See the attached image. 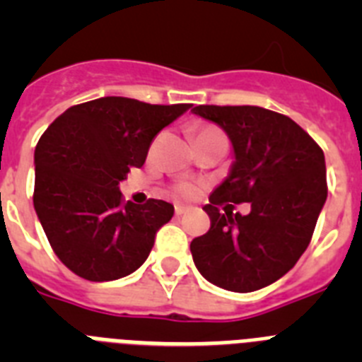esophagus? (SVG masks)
I'll use <instances>...</instances> for the list:
<instances>
[{
	"label": "esophagus",
	"mask_w": 362,
	"mask_h": 362,
	"mask_svg": "<svg viewBox=\"0 0 362 362\" xmlns=\"http://www.w3.org/2000/svg\"><path fill=\"white\" fill-rule=\"evenodd\" d=\"M188 212V206H185V204H175V216H183V214Z\"/></svg>",
	"instance_id": "esophagus-1"
}]
</instances>
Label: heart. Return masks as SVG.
I'll list each match as a JSON object with an SVG mask.
<instances>
[{
	"instance_id": "1",
	"label": "heart",
	"mask_w": 362,
	"mask_h": 362,
	"mask_svg": "<svg viewBox=\"0 0 362 362\" xmlns=\"http://www.w3.org/2000/svg\"><path fill=\"white\" fill-rule=\"evenodd\" d=\"M209 130H214V129H203V130H199V132H197V134L209 132ZM177 190H179V194H183V196H190L192 192H194V187H192V185H188V183H181L177 187Z\"/></svg>"
}]
</instances>
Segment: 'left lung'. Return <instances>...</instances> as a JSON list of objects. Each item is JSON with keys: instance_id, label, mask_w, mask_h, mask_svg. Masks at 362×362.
<instances>
[{"instance_id": "left-lung-1", "label": "left lung", "mask_w": 362, "mask_h": 362, "mask_svg": "<svg viewBox=\"0 0 362 362\" xmlns=\"http://www.w3.org/2000/svg\"><path fill=\"white\" fill-rule=\"evenodd\" d=\"M228 136L233 161L210 194V230L190 243L201 276L230 292L276 283L299 261L326 203L325 153L290 117L261 107L192 108ZM228 202H250L248 216Z\"/></svg>"}]
</instances>
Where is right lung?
Segmentation results:
<instances>
[{"label":"right lung","instance_id":"right-lung-1","mask_svg":"<svg viewBox=\"0 0 362 362\" xmlns=\"http://www.w3.org/2000/svg\"><path fill=\"white\" fill-rule=\"evenodd\" d=\"M190 107L108 95L66 108L45 130L34 152V209L74 274L116 281L145 263L174 206L161 199L123 203L119 183L132 166H143L158 132Z\"/></svg>","mask_w":362,"mask_h":362}]
</instances>
